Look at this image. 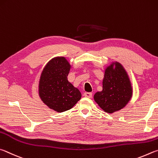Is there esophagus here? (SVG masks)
Here are the masks:
<instances>
[{"label":"esophagus","mask_w":158,"mask_h":158,"mask_svg":"<svg viewBox=\"0 0 158 158\" xmlns=\"http://www.w3.org/2000/svg\"><path fill=\"white\" fill-rule=\"evenodd\" d=\"M84 96L86 98H92V94L91 92H85L84 93Z\"/></svg>","instance_id":"34e87169"}]
</instances>
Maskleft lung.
<instances>
[{"label": "left lung", "mask_w": 158, "mask_h": 158, "mask_svg": "<svg viewBox=\"0 0 158 158\" xmlns=\"http://www.w3.org/2000/svg\"><path fill=\"white\" fill-rule=\"evenodd\" d=\"M132 96V84L126 69L119 62H112L105 69L103 89L94 96L95 102L111 114L126 107Z\"/></svg>", "instance_id": "obj_1"}]
</instances>
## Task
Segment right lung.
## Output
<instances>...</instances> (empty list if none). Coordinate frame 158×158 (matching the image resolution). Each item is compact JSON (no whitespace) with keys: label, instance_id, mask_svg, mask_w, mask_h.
Segmentation results:
<instances>
[{"label":"right lung","instance_id":"right-lung-1","mask_svg":"<svg viewBox=\"0 0 158 158\" xmlns=\"http://www.w3.org/2000/svg\"><path fill=\"white\" fill-rule=\"evenodd\" d=\"M71 65L64 57L52 58L44 66L39 81V96L50 109L63 112L71 109L82 94L68 81Z\"/></svg>","mask_w":158,"mask_h":158}]
</instances>
